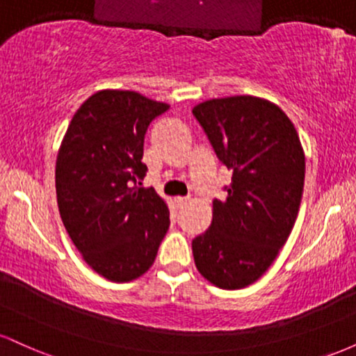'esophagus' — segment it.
Here are the masks:
<instances>
[{
  "instance_id": "34e87169",
  "label": "esophagus",
  "mask_w": 356,
  "mask_h": 356,
  "mask_svg": "<svg viewBox=\"0 0 356 356\" xmlns=\"http://www.w3.org/2000/svg\"><path fill=\"white\" fill-rule=\"evenodd\" d=\"M174 202H175V206H177L179 209H181V207H184L187 202H189V199H187V197H175Z\"/></svg>"
}]
</instances>
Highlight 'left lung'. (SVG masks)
<instances>
[{
    "mask_svg": "<svg viewBox=\"0 0 356 356\" xmlns=\"http://www.w3.org/2000/svg\"><path fill=\"white\" fill-rule=\"evenodd\" d=\"M219 162L232 172L212 202L209 229L192 239L199 273L222 289L259 280L291 234L305 184L295 125L271 102L241 95L192 108Z\"/></svg>",
    "mask_w": 356,
    "mask_h": 356,
    "instance_id": "obj_1",
    "label": "left lung"
}]
</instances>
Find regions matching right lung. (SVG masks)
Masks as SVG:
<instances>
[{
    "label": "right lung",
    "mask_w": 356,
    "mask_h": 356,
    "mask_svg": "<svg viewBox=\"0 0 356 356\" xmlns=\"http://www.w3.org/2000/svg\"><path fill=\"white\" fill-rule=\"evenodd\" d=\"M167 110L137 92L102 90L76 110L61 142V220L88 266L115 283L144 275L169 229L165 202L140 187L145 132Z\"/></svg>",
    "instance_id": "obj_1"
}]
</instances>
